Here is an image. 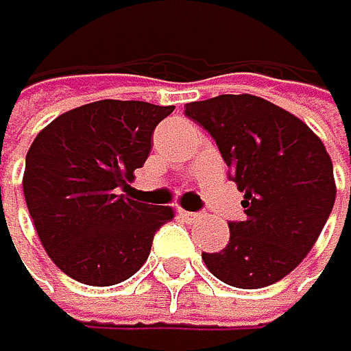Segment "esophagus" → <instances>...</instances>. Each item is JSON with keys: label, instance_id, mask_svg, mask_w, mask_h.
<instances>
[{"label": "esophagus", "instance_id": "esophagus-1", "mask_svg": "<svg viewBox=\"0 0 351 351\" xmlns=\"http://www.w3.org/2000/svg\"><path fill=\"white\" fill-rule=\"evenodd\" d=\"M180 217H184L186 221H197V219H202V215H199V213H191V210H184V208H180Z\"/></svg>", "mask_w": 351, "mask_h": 351}]
</instances>
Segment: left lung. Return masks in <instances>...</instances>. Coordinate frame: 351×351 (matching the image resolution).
I'll list each match as a JSON object with an SVG mask.
<instances>
[{"label": "left lung", "instance_id": "left-lung-1", "mask_svg": "<svg viewBox=\"0 0 351 351\" xmlns=\"http://www.w3.org/2000/svg\"><path fill=\"white\" fill-rule=\"evenodd\" d=\"M184 114L213 136L244 193V219L228 221L224 250L202 252L206 268L244 290L283 279L312 250L337 197L321 138L297 116L250 94L189 103Z\"/></svg>", "mask_w": 351, "mask_h": 351}]
</instances>
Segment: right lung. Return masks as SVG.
I'll return each instance as SVG.
<instances>
[{"label": "right lung", "mask_w": 351, "mask_h": 351, "mask_svg": "<svg viewBox=\"0 0 351 351\" xmlns=\"http://www.w3.org/2000/svg\"><path fill=\"white\" fill-rule=\"evenodd\" d=\"M173 105L96 101L61 114L25 156L23 195L37 235L65 275L114 286L147 261L171 206L123 195L152 152L156 125Z\"/></svg>", "instance_id": "1"}]
</instances>
